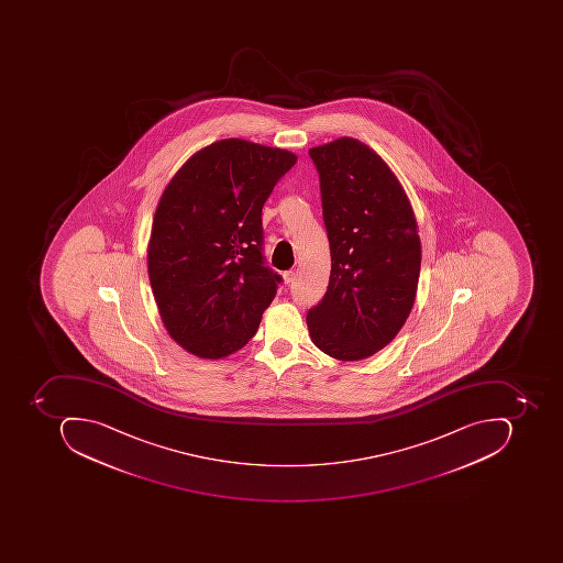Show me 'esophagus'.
Segmentation results:
<instances>
[{
  "label": "esophagus",
  "mask_w": 563,
  "mask_h": 563,
  "mask_svg": "<svg viewBox=\"0 0 563 563\" xmlns=\"http://www.w3.org/2000/svg\"><path fill=\"white\" fill-rule=\"evenodd\" d=\"M283 277H284V283H286L287 286H289V284L295 283L296 274L292 273V271H287V273L283 274Z\"/></svg>",
  "instance_id": "obj_1"
}]
</instances>
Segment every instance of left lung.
Listing matches in <instances>:
<instances>
[{
    "instance_id": "left-lung-1",
    "label": "left lung",
    "mask_w": 563,
    "mask_h": 563,
    "mask_svg": "<svg viewBox=\"0 0 563 563\" xmlns=\"http://www.w3.org/2000/svg\"><path fill=\"white\" fill-rule=\"evenodd\" d=\"M330 240L327 292L306 317L312 343L362 361L393 342L415 305L421 243L411 202L386 162L352 136L309 148Z\"/></svg>"
}]
</instances>
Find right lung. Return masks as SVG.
<instances>
[{
    "mask_svg": "<svg viewBox=\"0 0 563 563\" xmlns=\"http://www.w3.org/2000/svg\"><path fill=\"white\" fill-rule=\"evenodd\" d=\"M292 152L224 139L196 152L162 192L148 279L174 342L201 358L246 345L283 280L264 264L262 207Z\"/></svg>",
    "mask_w": 563,
    "mask_h": 563,
    "instance_id": "add662e5",
    "label": "right lung"
}]
</instances>
